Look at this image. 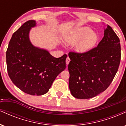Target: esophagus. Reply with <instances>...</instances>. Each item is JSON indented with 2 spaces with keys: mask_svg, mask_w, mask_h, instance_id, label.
Listing matches in <instances>:
<instances>
[{
  "mask_svg": "<svg viewBox=\"0 0 126 126\" xmlns=\"http://www.w3.org/2000/svg\"><path fill=\"white\" fill-rule=\"evenodd\" d=\"M70 59H69V57H67V58H66V64H68L69 63V62H70Z\"/></svg>",
  "mask_w": 126,
  "mask_h": 126,
  "instance_id": "34e87169",
  "label": "esophagus"
}]
</instances>
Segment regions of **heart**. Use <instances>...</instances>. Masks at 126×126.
<instances>
[{
	"label": "heart",
	"mask_w": 126,
	"mask_h": 126,
	"mask_svg": "<svg viewBox=\"0 0 126 126\" xmlns=\"http://www.w3.org/2000/svg\"><path fill=\"white\" fill-rule=\"evenodd\" d=\"M98 40L97 34L92 29L86 27L76 29L65 37V41L67 44L77 43L75 48L80 53H85L94 48Z\"/></svg>",
	"instance_id": "1"
}]
</instances>
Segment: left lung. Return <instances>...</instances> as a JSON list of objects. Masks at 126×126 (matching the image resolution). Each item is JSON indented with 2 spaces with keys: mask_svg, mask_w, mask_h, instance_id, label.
I'll return each instance as SVG.
<instances>
[{
  "mask_svg": "<svg viewBox=\"0 0 126 126\" xmlns=\"http://www.w3.org/2000/svg\"><path fill=\"white\" fill-rule=\"evenodd\" d=\"M69 86L78 99L93 98L107 89L117 72L121 59L119 38L106 26L97 47L83 53L69 52Z\"/></svg>",
  "mask_w": 126,
  "mask_h": 126,
  "instance_id": "left-lung-1",
  "label": "left lung"
}]
</instances>
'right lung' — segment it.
Listing matches in <instances>:
<instances>
[{
    "label": "right lung",
    "instance_id": "add662e5",
    "mask_svg": "<svg viewBox=\"0 0 126 126\" xmlns=\"http://www.w3.org/2000/svg\"><path fill=\"white\" fill-rule=\"evenodd\" d=\"M35 26V21L30 20L13 34L6 51V64L9 76L19 89L31 95H42L66 69L67 55L56 58L47 50L33 46L29 34Z\"/></svg>",
    "mask_w": 126,
    "mask_h": 126
}]
</instances>
